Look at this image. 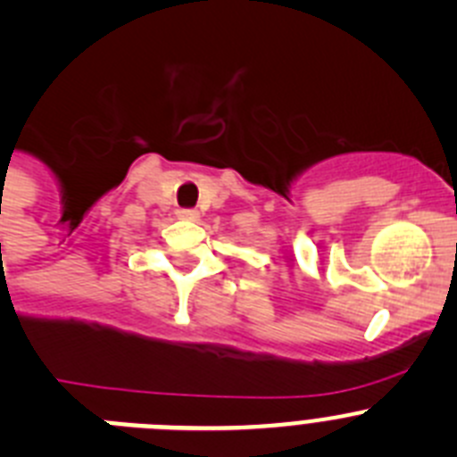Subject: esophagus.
Masks as SVG:
<instances>
[{
  "label": "esophagus",
  "instance_id": "obj_1",
  "mask_svg": "<svg viewBox=\"0 0 457 457\" xmlns=\"http://www.w3.org/2000/svg\"><path fill=\"white\" fill-rule=\"evenodd\" d=\"M178 219H180V220H198V212H195V209H178Z\"/></svg>",
  "mask_w": 457,
  "mask_h": 457
}]
</instances>
